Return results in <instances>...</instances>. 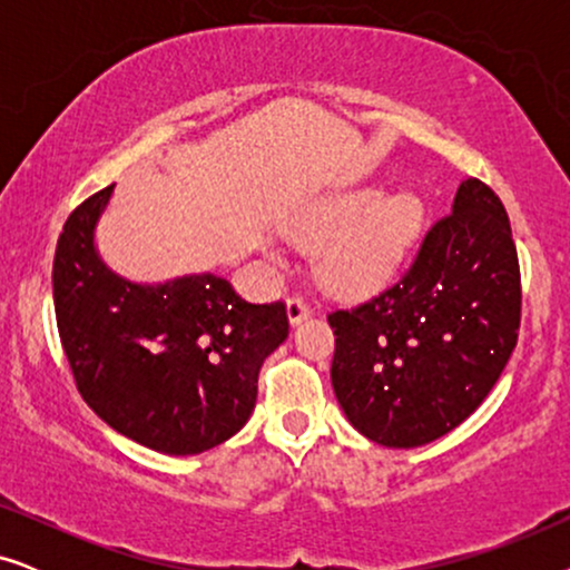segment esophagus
<instances>
[{
  "label": "esophagus",
  "mask_w": 570,
  "mask_h": 570,
  "mask_svg": "<svg viewBox=\"0 0 570 570\" xmlns=\"http://www.w3.org/2000/svg\"><path fill=\"white\" fill-rule=\"evenodd\" d=\"M311 316V306L306 298H301V295H293L291 301H287V322L293 326H298L301 322H306Z\"/></svg>",
  "instance_id": "1"
}]
</instances>
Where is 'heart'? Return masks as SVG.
<instances>
[{
    "label": "heart",
    "instance_id": "heart-1",
    "mask_svg": "<svg viewBox=\"0 0 570 570\" xmlns=\"http://www.w3.org/2000/svg\"><path fill=\"white\" fill-rule=\"evenodd\" d=\"M415 194H386L373 186L330 194L301 217L293 236L318 246V275L342 295H368L392 283L423 228Z\"/></svg>",
    "mask_w": 570,
    "mask_h": 570
}]
</instances>
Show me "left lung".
Segmentation results:
<instances>
[{"instance_id":"left-lung-1","label":"left lung","mask_w":570,"mask_h":570,"mask_svg":"<svg viewBox=\"0 0 570 570\" xmlns=\"http://www.w3.org/2000/svg\"><path fill=\"white\" fill-rule=\"evenodd\" d=\"M519 322L509 215L490 186L466 178L400 283L330 314L334 396L365 439L425 446L480 407L517 347Z\"/></svg>"}]
</instances>
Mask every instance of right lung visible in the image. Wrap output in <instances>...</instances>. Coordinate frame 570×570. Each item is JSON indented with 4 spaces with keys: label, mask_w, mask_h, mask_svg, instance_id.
Instances as JSON below:
<instances>
[{
    "label": "right lung",
    "mask_w": 570,
    "mask_h": 570,
    "mask_svg": "<svg viewBox=\"0 0 570 570\" xmlns=\"http://www.w3.org/2000/svg\"><path fill=\"white\" fill-rule=\"evenodd\" d=\"M114 184L67 217L53 311L77 392L114 431L170 456L215 449L252 417L256 381L287 340L283 303H246L199 272L131 283L100 259L96 228Z\"/></svg>",
    "instance_id": "add662e5"
}]
</instances>
